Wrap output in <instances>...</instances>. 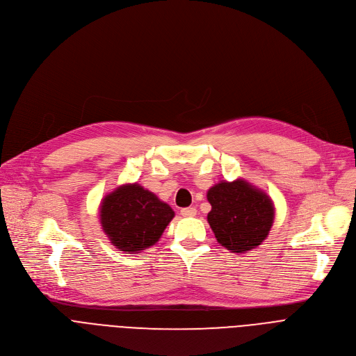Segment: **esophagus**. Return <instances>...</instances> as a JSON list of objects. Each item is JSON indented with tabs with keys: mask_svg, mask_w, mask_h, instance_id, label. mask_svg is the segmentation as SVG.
Returning <instances> with one entry per match:
<instances>
[{
	"mask_svg": "<svg viewBox=\"0 0 356 356\" xmlns=\"http://www.w3.org/2000/svg\"><path fill=\"white\" fill-rule=\"evenodd\" d=\"M180 214L183 217H194L197 214V210L194 207H186V209L180 210Z\"/></svg>",
	"mask_w": 356,
	"mask_h": 356,
	"instance_id": "obj_1",
	"label": "esophagus"
}]
</instances>
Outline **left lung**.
I'll return each mask as SVG.
<instances>
[{"instance_id": "8db88e82", "label": "left lung", "mask_w": 356, "mask_h": 356, "mask_svg": "<svg viewBox=\"0 0 356 356\" xmlns=\"http://www.w3.org/2000/svg\"><path fill=\"white\" fill-rule=\"evenodd\" d=\"M211 211L209 224L228 250L246 253L258 248L269 235L275 220L270 197L243 179L220 181L207 193Z\"/></svg>"}]
</instances>
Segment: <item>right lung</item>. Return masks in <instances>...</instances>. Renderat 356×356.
<instances>
[{
	"instance_id": "add662e5",
	"label": "right lung",
	"mask_w": 356,
	"mask_h": 356,
	"mask_svg": "<svg viewBox=\"0 0 356 356\" xmlns=\"http://www.w3.org/2000/svg\"><path fill=\"white\" fill-rule=\"evenodd\" d=\"M173 217L169 204L138 183L120 186L99 206L103 231L118 250L127 253L155 245Z\"/></svg>"
}]
</instances>
